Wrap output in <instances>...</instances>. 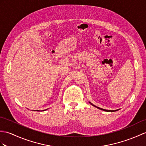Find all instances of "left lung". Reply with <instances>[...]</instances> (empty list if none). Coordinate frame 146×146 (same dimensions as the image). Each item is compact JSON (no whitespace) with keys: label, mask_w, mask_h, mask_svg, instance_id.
Returning <instances> with one entry per match:
<instances>
[{"label":"left lung","mask_w":146,"mask_h":146,"mask_svg":"<svg viewBox=\"0 0 146 146\" xmlns=\"http://www.w3.org/2000/svg\"><path fill=\"white\" fill-rule=\"evenodd\" d=\"M90 103L92 105V106H94V107H96V108H98V109H100V110H103V111H111V112H114V111H117L118 110H104V109H103V108H99V107H97L96 106H95V105H94V104H93L92 103H90Z\"/></svg>","instance_id":"obj_1"}]
</instances>
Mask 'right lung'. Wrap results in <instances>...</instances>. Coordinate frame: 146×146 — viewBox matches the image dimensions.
<instances>
[{
	"label": "right lung",
	"mask_w": 146,
	"mask_h": 146,
	"mask_svg": "<svg viewBox=\"0 0 146 146\" xmlns=\"http://www.w3.org/2000/svg\"><path fill=\"white\" fill-rule=\"evenodd\" d=\"M43 111H44V110H43Z\"/></svg>",
	"instance_id": "1"
}]
</instances>
